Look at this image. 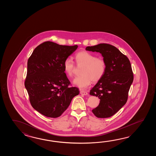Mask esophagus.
I'll list each match as a JSON object with an SVG mask.
<instances>
[{
  "label": "esophagus",
  "instance_id": "esophagus-1",
  "mask_svg": "<svg viewBox=\"0 0 156 156\" xmlns=\"http://www.w3.org/2000/svg\"><path fill=\"white\" fill-rule=\"evenodd\" d=\"M80 94H81V95H86L88 94V93H87V91H83V90H81V91H80Z\"/></svg>",
  "mask_w": 156,
  "mask_h": 156
}]
</instances>
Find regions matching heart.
<instances>
[{
    "label": "heart",
    "instance_id": "b5f03b06",
    "mask_svg": "<svg viewBox=\"0 0 156 156\" xmlns=\"http://www.w3.org/2000/svg\"><path fill=\"white\" fill-rule=\"evenodd\" d=\"M75 61L78 65H83L82 75L75 77L73 83L81 89L89 86L93 81L94 83L99 81L104 76L106 71V62L101 57H96L92 53L86 51H81L75 55ZM65 73L68 76H73L75 65L73 60L67 58L63 62Z\"/></svg>",
    "mask_w": 156,
    "mask_h": 156
}]
</instances>
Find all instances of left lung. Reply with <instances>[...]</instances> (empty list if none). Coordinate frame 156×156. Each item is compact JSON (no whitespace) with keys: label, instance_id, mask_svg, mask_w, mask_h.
Instances as JSON below:
<instances>
[{"label":"left lung","instance_id":"obj_1","mask_svg":"<svg viewBox=\"0 0 156 156\" xmlns=\"http://www.w3.org/2000/svg\"><path fill=\"white\" fill-rule=\"evenodd\" d=\"M86 51L99 52L106 62L105 73L90 91V95L100 99L99 105L92 110L98 118L113 116L127 101L133 81V73L128 58L115 47L100 43L88 46Z\"/></svg>","mask_w":156,"mask_h":156}]
</instances>
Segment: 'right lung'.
<instances>
[{"mask_svg": "<svg viewBox=\"0 0 156 156\" xmlns=\"http://www.w3.org/2000/svg\"><path fill=\"white\" fill-rule=\"evenodd\" d=\"M77 47L47 41L37 47L28 58L24 85L31 105L44 116H61L79 94L77 87L71 86L63 69L64 61Z\"/></svg>", "mask_w": 156, "mask_h": 156, "instance_id": "obj_1", "label": "right lung"}]
</instances>
